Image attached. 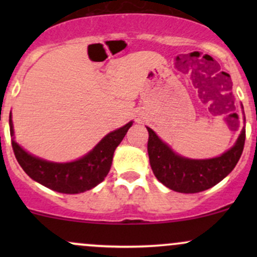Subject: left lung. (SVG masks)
Returning a JSON list of instances; mask_svg holds the SVG:
<instances>
[{"mask_svg":"<svg viewBox=\"0 0 257 257\" xmlns=\"http://www.w3.org/2000/svg\"><path fill=\"white\" fill-rule=\"evenodd\" d=\"M146 128L149 131L147 152L153 174L164 186L180 193L202 192L219 184L237 166L245 141L243 126L234 145L222 155L208 159H192L174 152L151 128Z\"/></svg>","mask_w":257,"mask_h":257,"instance_id":"left-lung-1","label":"left lung"}]
</instances>
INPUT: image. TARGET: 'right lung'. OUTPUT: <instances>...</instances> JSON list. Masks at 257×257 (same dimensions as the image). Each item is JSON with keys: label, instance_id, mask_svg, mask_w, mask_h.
Here are the masks:
<instances>
[{"label": "right lung", "instance_id": "right-lung-1", "mask_svg": "<svg viewBox=\"0 0 257 257\" xmlns=\"http://www.w3.org/2000/svg\"><path fill=\"white\" fill-rule=\"evenodd\" d=\"M132 125L133 120L108 133L83 157L66 163H58L31 155L14 140L12 112L10 113L12 146L18 163L38 184L57 192L67 194L85 192L104 181L110 172L114 150Z\"/></svg>", "mask_w": 257, "mask_h": 257}]
</instances>
